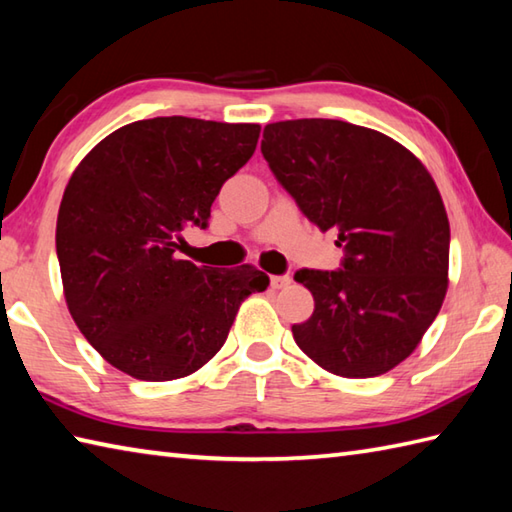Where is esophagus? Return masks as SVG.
I'll use <instances>...</instances> for the list:
<instances>
[{"mask_svg":"<svg viewBox=\"0 0 512 512\" xmlns=\"http://www.w3.org/2000/svg\"><path fill=\"white\" fill-rule=\"evenodd\" d=\"M290 284V277L288 275H273V277H270V286H273V288H286Z\"/></svg>","mask_w":512,"mask_h":512,"instance_id":"1","label":"esophagus"}]
</instances>
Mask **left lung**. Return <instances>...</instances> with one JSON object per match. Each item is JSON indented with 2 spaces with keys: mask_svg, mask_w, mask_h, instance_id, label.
I'll return each instance as SVG.
<instances>
[{
  "mask_svg": "<svg viewBox=\"0 0 512 512\" xmlns=\"http://www.w3.org/2000/svg\"><path fill=\"white\" fill-rule=\"evenodd\" d=\"M270 173L319 230H337V270L302 268L315 299L297 346L342 377H377L413 353L448 288L450 226L422 162L395 139L342 119L264 128Z\"/></svg>",
  "mask_w": 512,
  "mask_h": 512,
  "instance_id": "obj_1",
  "label": "left lung"
}]
</instances>
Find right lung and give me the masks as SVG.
I'll return each mask as SVG.
<instances>
[{
	"label": "right lung",
	"mask_w": 512,
	"mask_h": 512,
	"mask_svg": "<svg viewBox=\"0 0 512 512\" xmlns=\"http://www.w3.org/2000/svg\"><path fill=\"white\" fill-rule=\"evenodd\" d=\"M257 124L153 117L102 139L70 177L57 259L77 328L108 364L144 382L202 368L239 304L268 277L253 266L179 259L186 226L206 228L228 177L255 153Z\"/></svg>",
	"instance_id": "right-lung-1"
}]
</instances>
